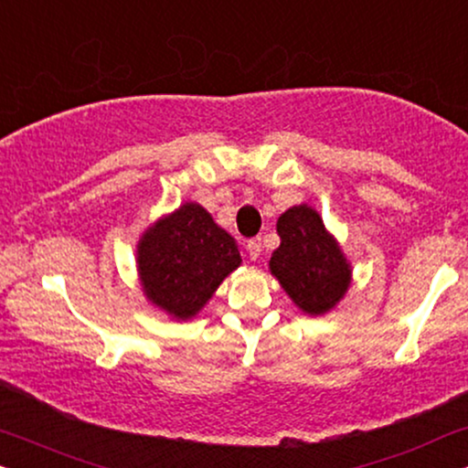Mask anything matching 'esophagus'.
<instances>
[{"label":"esophagus","mask_w":468,"mask_h":468,"mask_svg":"<svg viewBox=\"0 0 468 468\" xmlns=\"http://www.w3.org/2000/svg\"><path fill=\"white\" fill-rule=\"evenodd\" d=\"M246 250H248V254H250V259H252V261H257V259L261 257V238H252V239H248Z\"/></svg>","instance_id":"obj_1"}]
</instances>
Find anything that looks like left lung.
Returning <instances> with one entry per match:
<instances>
[{"label":"left lung","instance_id":"obj_1","mask_svg":"<svg viewBox=\"0 0 468 468\" xmlns=\"http://www.w3.org/2000/svg\"><path fill=\"white\" fill-rule=\"evenodd\" d=\"M278 235L271 273L303 313H327L345 295L351 270L319 214L308 205L291 207L278 218Z\"/></svg>","mask_w":468,"mask_h":468}]
</instances>
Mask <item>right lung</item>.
I'll return each instance as SVG.
<instances>
[{
  "label": "right lung",
  "instance_id": "obj_1",
  "mask_svg": "<svg viewBox=\"0 0 468 468\" xmlns=\"http://www.w3.org/2000/svg\"><path fill=\"white\" fill-rule=\"evenodd\" d=\"M239 263L235 239L197 203L182 205L139 244L143 289L177 319L197 314Z\"/></svg>",
  "mask_w": 468,
  "mask_h": 468
}]
</instances>
